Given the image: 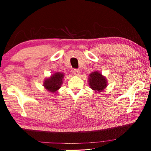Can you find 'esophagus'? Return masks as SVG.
<instances>
[{
	"label": "esophagus",
	"mask_w": 151,
	"mask_h": 151,
	"mask_svg": "<svg viewBox=\"0 0 151 151\" xmlns=\"http://www.w3.org/2000/svg\"><path fill=\"white\" fill-rule=\"evenodd\" d=\"M73 72L74 75H76V76H78L79 75V73H80V71H79V70L77 69V68H75V69L73 70Z\"/></svg>",
	"instance_id": "1"
}]
</instances>
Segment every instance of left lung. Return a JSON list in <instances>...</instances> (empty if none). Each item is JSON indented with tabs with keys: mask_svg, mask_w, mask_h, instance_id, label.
I'll use <instances>...</instances> for the list:
<instances>
[{
	"mask_svg": "<svg viewBox=\"0 0 151 151\" xmlns=\"http://www.w3.org/2000/svg\"><path fill=\"white\" fill-rule=\"evenodd\" d=\"M89 77V85L94 91H102L106 87V81L105 78L99 72L92 73Z\"/></svg>",
	"mask_w": 151,
	"mask_h": 151,
	"instance_id": "obj_1",
	"label": "left lung"
}]
</instances>
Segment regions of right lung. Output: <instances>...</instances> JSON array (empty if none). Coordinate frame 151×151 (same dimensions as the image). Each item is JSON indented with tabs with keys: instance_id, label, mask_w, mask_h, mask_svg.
Instances as JSON below:
<instances>
[{
	"instance_id": "1",
	"label": "right lung",
	"mask_w": 151,
	"mask_h": 151,
	"mask_svg": "<svg viewBox=\"0 0 151 151\" xmlns=\"http://www.w3.org/2000/svg\"><path fill=\"white\" fill-rule=\"evenodd\" d=\"M63 77L64 75L63 73H56L44 82V86L48 91L55 93L60 87L63 83Z\"/></svg>"
}]
</instances>
